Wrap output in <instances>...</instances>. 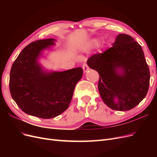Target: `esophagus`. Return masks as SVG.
Returning <instances> with one entry per match:
<instances>
[{
    "instance_id": "esophagus-1",
    "label": "esophagus",
    "mask_w": 157,
    "mask_h": 157,
    "mask_svg": "<svg viewBox=\"0 0 157 157\" xmlns=\"http://www.w3.org/2000/svg\"><path fill=\"white\" fill-rule=\"evenodd\" d=\"M82 69H83V70H84V73H86L87 71L89 70V67H88V65H87L86 63H84V64L83 65V66H82Z\"/></svg>"
}]
</instances>
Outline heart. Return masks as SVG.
I'll return each instance as SVG.
<instances>
[{"instance_id": "obj_1", "label": "heart", "mask_w": 157, "mask_h": 157, "mask_svg": "<svg viewBox=\"0 0 157 157\" xmlns=\"http://www.w3.org/2000/svg\"><path fill=\"white\" fill-rule=\"evenodd\" d=\"M99 44V40L98 38H93V39H90L88 42V46L90 48H92V47H96Z\"/></svg>"}]
</instances>
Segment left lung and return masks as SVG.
I'll use <instances>...</instances> for the list:
<instances>
[{"label":"left lung","instance_id":"left-lung-1","mask_svg":"<svg viewBox=\"0 0 157 157\" xmlns=\"http://www.w3.org/2000/svg\"><path fill=\"white\" fill-rule=\"evenodd\" d=\"M112 47L87 61L99 75L98 90L103 102L113 110L135 107L148 92L150 73L144 51L132 36L119 34Z\"/></svg>","mask_w":157,"mask_h":157}]
</instances>
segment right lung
Returning a JSON list of instances; mask_svg holds the SVG:
<instances>
[{
  "mask_svg": "<svg viewBox=\"0 0 157 157\" xmlns=\"http://www.w3.org/2000/svg\"><path fill=\"white\" fill-rule=\"evenodd\" d=\"M56 40L31 42L14 61L10 74V90L18 107L27 115L52 118L67 109L76 84L81 79L82 67L64 71L48 70L40 63L45 50H52Z\"/></svg>",
  "mask_w": 157,
  "mask_h": 157,
  "instance_id": "obj_1",
  "label": "right lung"
}]
</instances>
